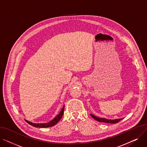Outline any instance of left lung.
I'll return each instance as SVG.
<instances>
[{"label": "left lung", "instance_id": "8db88e82", "mask_svg": "<svg viewBox=\"0 0 147 147\" xmlns=\"http://www.w3.org/2000/svg\"><path fill=\"white\" fill-rule=\"evenodd\" d=\"M90 115L92 117V118H94L96 121H98L99 122H104V123H112V124L117 123H118L119 121H120V120H121L123 119V118H122V119H114V120H110V119H105V118H100V117L95 116V115L92 114H90Z\"/></svg>", "mask_w": 147, "mask_h": 147}]
</instances>
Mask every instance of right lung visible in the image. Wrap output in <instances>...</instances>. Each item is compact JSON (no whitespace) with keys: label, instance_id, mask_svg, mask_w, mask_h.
I'll list each match as a JSON object with an SVG mask.
<instances>
[{"label":"right lung","instance_id":"obj_1","mask_svg":"<svg viewBox=\"0 0 147 147\" xmlns=\"http://www.w3.org/2000/svg\"><path fill=\"white\" fill-rule=\"evenodd\" d=\"M64 105L63 106V109H61V111L59 112V113L57 115V116L52 119L51 121L48 122V123H34L33 122L29 121L27 120H25L27 123H28L29 125H32L35 127H39V128H44V127H52L54 125H55L61 119L62 117H63V114H64Z\"/></svg>","mask_w":147,"mask_h":147}]
</instances>
